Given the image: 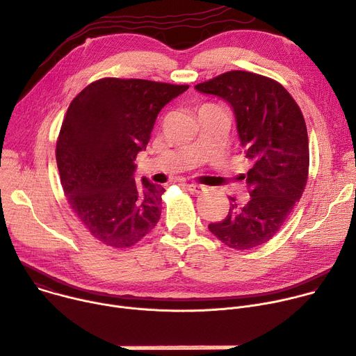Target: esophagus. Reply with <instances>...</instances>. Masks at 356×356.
<instances>
[{"label": "esophagus", "instance_id": "esophagus-1", "mask_svg": "<svg viewBox=\"0 0 356 356\" xmlns=\"http://www.w3.org/2000/svg\"><path fill=\"white\" fill-rule=\"evenodd\" d=\"M188 191H191V193L195 194V195H200V194H204L205 193V186L202 185H197V184H188L186 185Z\"/></svg>", "mask_w": 356, "mask_h": 356}]
</instances>
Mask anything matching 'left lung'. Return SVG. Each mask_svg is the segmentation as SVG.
Returning <instances> with one entry per match:
<instances>
[{
    "label": "left lung",
    "mask_w": 356,
    "mask_h": 356,
    "mask_svg": "<svg viewBox=\"0 0 356 356\" xmlns=\"http://www.w3.org/2000/svg\"><path fill=\"white\" fill-rule=\"evenodd\" d=\"M195 88L232 106L251 165L243 177L250 201L239 205L229 197L227 216L208 228L229 248H257L281 229L305 189L309 147L302 111L278 81L248 71H228Z\"/></svg>",
    "instance_id": "1"
}]
</instances>
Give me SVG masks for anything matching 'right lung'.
<instances>
[{"label": "right lung", "mask_w": 356, "mask_h": 356, "mask_svg": "<svg viewBox=\"0 0 356 356\" xmlns=\"http://www.w3.org/2000/svg\"><path fill=\"white\" fill-rule=\"evenodd\" d=\"M188 90L148 79L101 78L70 104L57 140L61 185L78 220L99 242L129 248L156 225L161 185L135 184V158L161 109Z\"/></svg>", "instance_id": "right-lung-1"}]
</instances>
